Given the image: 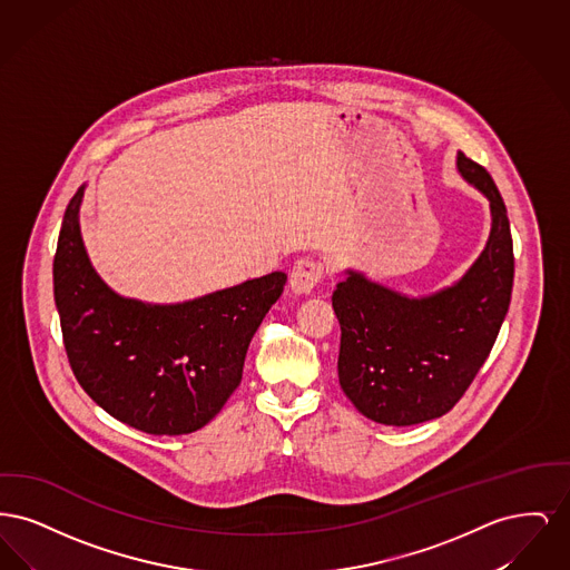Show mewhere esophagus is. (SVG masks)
I'll list each match as a JSON object with an SVG mask.
<instances>
[{
	"label": "esophagus",
	"instance_id": "34e87169",
	"mask_svg": "<svg viewBox=\"0 0 570 570\" xmlns=\"http://www.w3.org/2000/svg\"><path fill=\"white\" fill-rule=\"evenodd\" d=\"M325 275V265L314 258H301L291 272V288L298 295L312 293Z\"/></svg>",
	"mask_w": 570,
	"mask_h": 570
}]
</instances>
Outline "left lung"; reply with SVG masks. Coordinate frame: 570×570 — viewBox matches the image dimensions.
<instances>
[{
    "label": "left lung",
    "mask_w": 570,
    "mask_h": 570,
    "mask_svg": "<svg viewBox=\"0 0 570 570\" xmlns=\"http://www.w3.org/2000/svg\"><path fill=\"white\" fill-rule=\"evenodd\" d=\"M458 170L488 196V244L460 282L407 297L363 273L333 291L340 321V386L382 425H416L455 406L488 361L513 293V237L504 200L481 164L458 151Z\"/></svg>",
    "instance_id": "left-lung-1"
}]
</instances>
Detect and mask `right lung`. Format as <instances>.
Instances as JSON below:
<instances>
[{"instance_id": "add662e5", "label": "right lung", "mask_w": 570, "mask_h": 570, "mask_svg": "<svg viewBox=\"0 0 570 570\" xmlns=\"http://www.w3.org/2000/svg\"><path fill=\"white\" fill-rule=\"evenodd\" d=\"M81 186L66 207L53 261L55 305L70 367L85 393L145 434L207 425L244 374L245 353L279 298L286 273L173 305L110 291L82 245Z\"/></svg>"}]
</instances>
